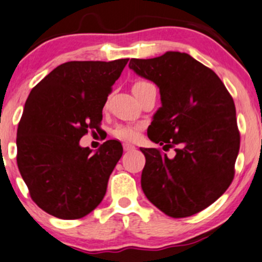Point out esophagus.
I'll list each match as a JSON object with an SVG mask.
<instances>
[{
	"mask_svg": "<svg viewBox=\"0 0 262 262\" xmlns=\"http://www.w3.org/2000/svg\"><path fill=\"white\" fill-rule=\"evenodd\" d=\"M123 148L124 151H132V150H135V146L130 144H123Z\"/></svg>",
	"mask_w": 262,
	"mask_h": 262,
	"instance_id": "obj_1",
	"label": "esophagus"
}]
</instances>
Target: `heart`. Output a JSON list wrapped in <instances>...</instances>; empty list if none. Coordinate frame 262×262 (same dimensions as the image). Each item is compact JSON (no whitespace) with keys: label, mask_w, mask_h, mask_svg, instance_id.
Wrapping results in <instances>:
<instances>
[{"label":"heart","mask_w":262,"mask_h":262,"mask_svg":"<svg viewBox=\"0 0 262 262\" xmlns=\"http://www.w3.org/2000/svg\"><path fill=\"white\" fill-rule=\"evenodd\" d=\"M148 85L152 84L145 81H139L133 85V91H135V89L148 87ZM139 130H140V125L138 124H118L117 127L114 129L112 134H114L116 138L121 139V140L134 141L137 140V138L139 137Z\"/></svg>","instance_id":"obj_1"}]
</instances>
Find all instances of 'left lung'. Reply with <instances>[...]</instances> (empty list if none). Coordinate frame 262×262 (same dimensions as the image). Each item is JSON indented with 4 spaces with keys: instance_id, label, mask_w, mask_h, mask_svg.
<instances>
[{
    "instance_id": "1",
    "label": "left lung",
    "mask_w": 262,
    "mask_h": 262,
    "mask_svg": "<svg viewBox=\"0 0 262 262\" xmlns=\"http://www.w3.org/2000/svg\"><path fill=\"white\" fill-rule=\"evenodd\" d=\"M129 69L160 88L162 106L148 139L164 151L177 146L174 158L158 148H140L146 158L142 191L168 216L200 213L233 180L239 152L233 99L219 76L187 53L132 59Z\"/></svg>"
}]
</instances>
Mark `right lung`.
Instances as JSON below:
<instances>
[{
  "instance_id": "1",
  "label": "right lung",
  "mask_w": 262,
  "mask_h": 262,
  "mask_svg": "<svg viewBox=\"0 0 262 262\" xmlns=\"http://www.w3.org/2000/svg\"><path fill=\"white\" fill-rule=\"evenodd\" d=\"M128 60L64 62L30 92L16 132V163L32 201L46 213L79 219L106 193L123 154L121 142L107 140L92 154L79 140L89 129L98 130Z\"/></svg>"
}]
</instances>
